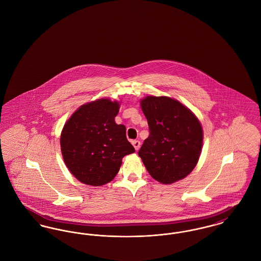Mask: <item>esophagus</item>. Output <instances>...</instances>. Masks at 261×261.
Wrapping results in <instances>:
<instances>
[{
	"mask_svg": "<svg viewBox=\"0 0 261 261\" xmlns=\"http://www.w3.org/2000/svg\"><path fill=\"white\" fill-rule=\"evenodd\" d=\"M133 145H134L135 149L137 151L140 148V145H141V144H140V141H139V140H134V141H133Z\"/></svg>",
	"mask_w": 261,
	"mask_h": 261,
	"instance_id": "1",
	"label": "esophagus"
}]
</instances>
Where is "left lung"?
<instances>
[{
    "label": "left lung",
    "mask_w": 261,
    "mask_h": 261,
    "mask_svg": "<svg viewBox=\"0 0 261 261\" xmlns=\"http://www.w3.org/2000/svg\"><path fill=\"white\" fill-rule=\"evenodd\" d=\"M149 125L138 155L151 177L170 185L186 178L197 164L203 130L192 111L167 96H146L140 101Z\"/></svg>",
    "instance_id": "8db88e82"
}]
</instances>
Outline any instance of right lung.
<instances>
[{
  "label": "right lung",
  "mask_w": 261,
  "mask_h": 261,
  "mask_svg": "<svg viewBox=\"0 0 261 261\" xmlns=\"http://www.w3.org/2000/svg\"><path fill=\"white\" fill-rule=\"evenodd\" d=\"M119 110L118 101L101 98L81 106L63 127L65 164L83 184H108L118 174L124 156L136 151L126 139L125 126L115 122Z\"/></svg>",
  "instance_id": "right-lung-1"
}]
</instances>
